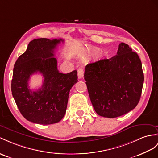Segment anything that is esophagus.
Here are the masks:
<instances>
[{"instance_id":"1","label":"esophagus","mask_w":158,"mask_h":158,"mask_svg":"<svg viewBox=\"0 0 158 158\" xmlns=\"http://www.w3.org/2000/svg\"><path fill=\"white\" fill-rule=\"evenodd\" d=\"M84 76V70L82 68H79L78 70V78H83Z\"/></svg>"}]
</instances>
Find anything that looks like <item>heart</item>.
I'll return each mask as SVG.
<instances>
[{
    "label": "heart",
    "mask_w": 158,
    "mask_h": 158,
    "mask_svg": "<svg viewBox=\"0 0 158 158\" xmlns=\"http://www.w3.org/2000/svg\"><path fill=\"white\" fill-rule=\"evenodd\" d=\"M88 50L90 52H94L95 51V49H94L93 48H88Z\"/></svg>",
    "instance_id": "1"
}]
</instances>
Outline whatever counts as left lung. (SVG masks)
Segmentation results:
<instances>
[{
    "instance_id": "left-lung-1",
    "label": "left lung",
    "mask_w": 158,
    "mask_h": 158,
    "mask_svg": "<svg viewBox=\"0 0 158 158\" xmlns=\"http://www.w3.org/2000/svg\"><path fill=\"white\" fill-rule=\"evenodd\" d=\"M84 80L96 113L115 118L135 108L144 76L137 53L121 43L115 56L86 65Z\"/></svg>"
}]
</instances>
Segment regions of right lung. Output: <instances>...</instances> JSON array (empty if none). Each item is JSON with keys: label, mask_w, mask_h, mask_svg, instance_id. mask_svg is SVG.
I'll return each mask as SVG.
<instances>
[{"label": "right lung", "mask_w": 158, "mask_h": 158, "mask_svg": "<svg viewBox=\"0 0 158 158\" xmlns=\"http://www.w3.org/2000/svg\"><path fill=\"white\" fill-rule=\"evenodd\" d=\"M63 40L40 38L29 42L15 64L11 91L18 109L27 120L41 125L60 121L66 113L69 93L78 82L77 71L62 74L54 57L56 46ZM41 73L44 80L36 91L29 89L30 76Z\"/></svg>", "instance_id": "obj_1"}]
</instances>
